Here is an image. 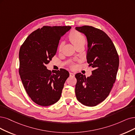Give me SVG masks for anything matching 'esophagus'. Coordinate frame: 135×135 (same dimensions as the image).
I'll return each mask as SVG.
<instances>
[{
    "label": "esophagus",
    "instance_id": "esophagus-1",
    "mask_svg": "<svg viewBox=\"0 0 135 135\" xmlns=\"http://www.w3.org/2000/svg\"><path fill=\"white\" fill-rule=\"evenodd\" d=\"M69 75H70L71 77H74V74L73 73H69Z\"/></svg>",
    "mask_w": 135,
    "mask_h": 135
}]
</instances>
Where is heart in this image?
Here are the masks:
<instances>
[{
	"label": "heart",
	"instance_id": "1",
	"mask_svg": "<svg viewBox=\"0 0 135 135\" xmlns=\"http://www.w3.org/2000/svg\"><path fill=\"white\" fill-rule=\"evenodd\" d=\"M69 38L71 42L73 44L74 46H77V45L80 44H84L86 42V39L83 35L78 31H73L71 32L69 34ZM64 42H61L59 46V51H61Z\"/></svg>",
	"mask_w": 135,
	"mask_h": 135
}]
</instances>
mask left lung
<instances>
[{"instance_id":"left-lung-1","label":"left lung","mask_w":135,"mask_h":135,"mask_svg":"<svg viewBox=\"0 0 135 135\" xmlns=\"http://www.w3.org/2000/svg\"><path fill=\"white\" fill-rule=\"evenodd\" d=\"M87 37V61L94 70L87 78L77 73L75 93L77 99L84 105L92 107L105 99L115 82L119 57L114 44L106 33L92 26L76 27Z\"/></svg>"}]
</instances>
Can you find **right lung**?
I'll list each match as a JSON object with an SVG mask.
<instances>
[{
	"label": "right lung",
	"instance_id": "right-lung-1",
	"mask_svg": "<svg viewBox=\"0 0 135 135\" xmlns=\"http://www.w3.org/2000/svg\"><path fill=\"white\" fill-rule=\"evenodd\" d=\"M71 28L44 26L30 34L20 48L19 75L28 96L38 105H52L61 98L69 72L64 69L51 71L46 64L56 54L61 37Z\"/></svg>",
	"mask_w": 135,
	"mask_h": 135
}]
</instances>
